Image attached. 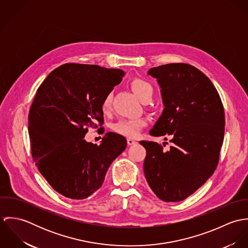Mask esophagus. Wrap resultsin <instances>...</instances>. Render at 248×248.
<instances>
[{
	"mask_svg": "<svg viewBox=\"0 0 248 248\" xmlns=\"http://www.w3.org/2000/svg\"><path fill=\"white\" fill-rule=\"evenodd\" d=\"M127 143H128V145H134V144H136L137 143V141L135 140H133V139H131V138H129L128 140H127Z\"/></svg>",
	"mask_w": 248,
	"mask_h": 248,
	"instance_id": "34e87169",
	"label": "esophagus"
}]
</instances>
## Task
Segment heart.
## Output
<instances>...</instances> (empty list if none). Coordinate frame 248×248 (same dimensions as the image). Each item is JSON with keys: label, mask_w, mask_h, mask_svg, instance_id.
Listing matches in <instances>:
<instances>
[{"label": "heart", "mask_w": 248, "mask_h": 248, "mask_svg": "<svg viewBox=\"0 0 248 248\" xmlns=\"http://www.w3.org/2000/svg\"><path fill=\"white\" fill-rule=\"evenodd\" d=\"M131 89L144 103L152 98L155 91L151 83L140 78H136L131 82ZM111 101L112 93L109 92L104 96L102 101V110L104 112L109 110L111 107ZM144 124L145 122L142 119H121L113 125V131L128 138H135L141 131Z\"/></svg>", "instance_id": "b5f03b06"}]
</instances>
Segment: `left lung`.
<instances>
[{
    "label": "left lung",
    "instance_id": "obj_1",
    "mask_svg": "<svg viewBox=\"0 0 248 248\" xmlns=\"http://www.w3.org/2000/svg\"><path fill=\"white\" fill-rule=\"evenodd\" d=\"M148 74L156 78L164 106L149 134L170 137L173 145L165 151L166 142H140L147 152L143 170L158 199L177 202L215 172L223 142L224 109L210 79L191 65H162Z\"/></svg>",
    "mask_w": 248,
    "mask_h": 248
}]
</instances>
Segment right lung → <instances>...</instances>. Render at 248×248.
<instances>
[{
	"label": "right lung",
	"mask_w": 248,
	"mask_h": 248,
	"mask_svg": "<svg viewBox=\"0 0 248 248\" xmlns=\"http://www.w3.org/2000/svg\"><path fill=\"white\" fill-rule=\"evenodd\" d=\"M124 75L118 69L65 64L37 90L29 114L32 157L49 185L68 199L84 200L98 190L126 149V139L111 132L100 145L84 140L89 128L103 124V98Z\"/></svg>",
	"instance_id": "1"
}]
</instances>
